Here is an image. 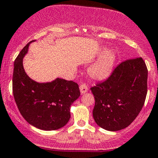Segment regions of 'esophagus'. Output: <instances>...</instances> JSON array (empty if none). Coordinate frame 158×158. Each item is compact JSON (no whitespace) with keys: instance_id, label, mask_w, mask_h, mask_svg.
Listing matches in <instances>:
<instances>
[{"instance_id":"34e87169","label":"esophagus","mask_w":158,"mask_h":158,"mask_svg":"<svg viewBox=\"0 0 158 158\" xmlns=\"http://www.w3.org/2000/svg\"><path fill=\"white\" fill-rule=\"evenodd\" d=\"M87 90H88V88H87V87L85 84H81V85L80 86V91H81V94H86V93L87 92Z\"/></svg>"}]
</instances>
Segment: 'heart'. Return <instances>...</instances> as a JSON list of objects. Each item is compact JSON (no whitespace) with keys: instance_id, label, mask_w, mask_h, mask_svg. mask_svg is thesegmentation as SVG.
<instances>
[{"instance_id":"b5f03b06","label":"heart","mask_w":158,"mask_h":158,"mask_svg":"<svg viewBox=\"0 0 158 158\" xmlns=\"http://www.w3.org/2000/svg\"><path fill=\"white\" fill-rule=\"evenodd\" d=\"M115 61L113 52L107 51L88 68L89 75L93 79L103 80L110 75Z\"/></svg>"}]
</instances>
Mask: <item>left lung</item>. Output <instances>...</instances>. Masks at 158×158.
Segmentation results:
<instances>
[{
  "mask_svg": "<svg viewBox=\"0 0 158 158\" xmlns=\"http://www.w3.org/2000/svg\"><path fill=\"white\" fill-rule=\"evenodd\" d=\"M147 81L148 69L141 58L118 64L106 81L90 88L95 99L96 123L112 131L128 127L144 106Z\"/></svg>",
  "mask_w": 158,
  "mask_h": 158,
  "instance_id": "8db88e82",
  "label": "left lung"
}]
</instances>
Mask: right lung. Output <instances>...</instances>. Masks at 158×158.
<instances>
[{"mask_svg":"<svg viewBox=\"0 0 158 158\" xmlns=\"http://www.w3.org/2000/svg\"><path fill=\"white\" fill-rule=\"evenodd\" d=\"M19 52L14 61L13 94L19 113L34 127L51 131L62 128L71 118L70 107L81 95L78 84L56 78L38 83L29 77L23 65L30 43Z\"/></svg>","mask_w":158,"mask_h":158,"instance_id":"1","label":"right lung"}]
</instances>
